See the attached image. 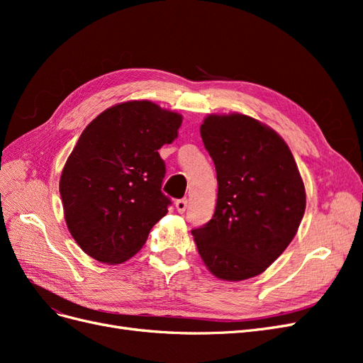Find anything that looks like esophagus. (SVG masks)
Wrapping results in <instances>:
<instances>
[{
	"label": "esophagus",
	"mask_w": 363,
	"mask_h": 363,
	"mask_svg": "<svg viewBox=\"0 0 363 363\" xmlns=\"http://www.w3.org/2000/svg\"><path fill=\"white\" fill-rule=\"evenodd\" d=\"M175 208H177L179 213H184L186 208H188V200H186V199L177 200V201H175Z\"/></svg>",
	"instance_id": "34e87169"
}]
</instances>
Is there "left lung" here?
<instances>
[{
    "mask_svg": "<svg viewBox=\"0 0 363 363\" xmlns=\"http://www.w3.org/2000/svg\"><path fill=\"white\" fill-rule=\"evenodd\" d=\"M218 180L211 221L194 240L215 277H256L286 250L304 215L306 191L289 147L260 121L208 115L200 127Z\"/></svg>",
    "mask_w": 363,
    "mask_h": 363,
    "instance_id": "obj_1",
    "label": "left lung"
}]
</instances>
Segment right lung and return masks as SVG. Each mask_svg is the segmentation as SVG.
<instances>
[{"mask_svg": "<svg viewBox=\"0 0 363 363\" xmlns=\"http://www.w3.org/2000/svg\"><path fill=\"white\" fill-rule=\"evenodd\" d=\"M182 115L142 100L108 107L87 125L60 177L69 233L98 262L133 257L168 213L159 150L177 138Z\"/></svg>", "mask_w": 363, "mask_h": 363, "instance_id": "add662e5", "label": "right lung"}]
</instances>
